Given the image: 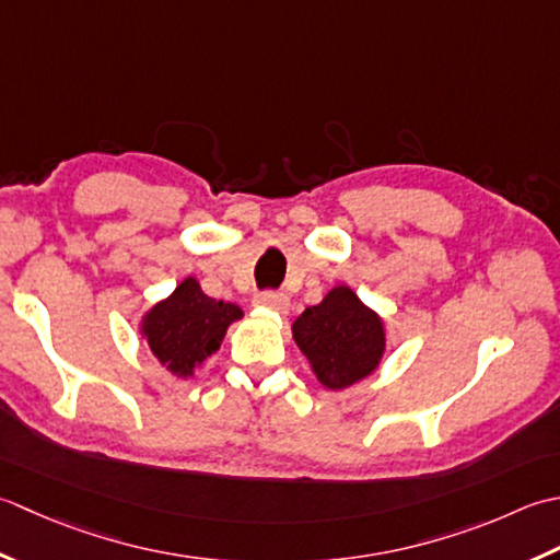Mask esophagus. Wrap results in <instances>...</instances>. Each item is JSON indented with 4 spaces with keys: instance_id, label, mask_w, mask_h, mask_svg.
<instances>
[{
    "instance_id": "34e87169",
    "label": "esophagus",
    "mask_w": 560,
    "mask_h": 560,
    "mask_svg": "<svg viewBox=\"0 0 560 560\" xmlns=\"http://www.w3.org/2000/svg\"><path fill=\"white\" fill-rule=\"evenodd\" d=\"M256 304L260 306H268V310L278 312V314H284L290 310V296L284 292H276V290H266V292H258L256 294Z\"/></svg>"
}]
</instances>
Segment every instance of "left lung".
I'll return each mask as SVG.
<instances>
[{"label": "left lung", "instance_id": "obj_1", "mask_svg": "<svg viewBox=\"0 0 560 560\" xmlns=\"http://www.w3.org/2000/svg\"><path fill=\"white\" fill-rule=\"evenodd\" d=\"M292 336L328 389H346L364 380L384 352L382 318L348 288H334L322 304L306 306Z\"/></svg>", "mask_w": 560, "mask_h": 560}]
</instances>
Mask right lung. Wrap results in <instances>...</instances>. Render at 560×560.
Returning <instances> with one entry per match:
<instances>
[{
  "instance_id": "right-lung-1",
  "label": "right lung",
  "mask_w": 560,
  "mask_h": 560,
  "mask_svg": "<svg viewBox=\"0 0 560 560\" xmlns=\"http://www.w3.org/2000/svg\"><path fill=\"white\" fill-rule=\"evenodd\" d=\"M236 318H242L236 304L212 300L188 278L144 316L142 334L166 370L188 376L196 364L220 348L226 326Z\"/></svg>"
}]
</instances>
